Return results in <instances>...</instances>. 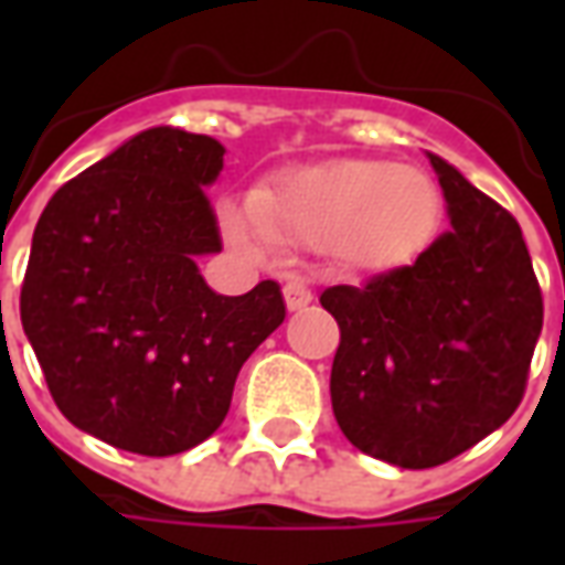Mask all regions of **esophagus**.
<instances>
[{
	"label": "esophagus",
	"mask_w": 565,
	"mask_h": 565,
	"mask_svg": "<svg viewBox=\"0 0 565 565\" xmlns=\"http://www.w3.org/2000/svg\"><path fill=\"white\" fill-rule=\"evenodd\" d=\"M311 299H315V294H311V287H308L302 278H290V281L284 284V302H287V308H290V311L306 308Z\"/></svg>",
	"instance_id": "esophagus-1"
}]
</instances>
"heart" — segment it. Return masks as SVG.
I'll use <instances>...</instances> for the list:
<instances>
[{
	"label": "heart",
	"mask_w": 565,
	"mask_h": 565,
	"mask_svg": "<svg viewBox=\"0 0 565 565\" xmlns=\"http://www.w3.org/2000/svg\"><path fill=\"white\" fill-rule=\"evenodd\" d=\"M250 214L269 238L335 245L360 269H393L433 235L438 199L433 181L412 166L330 160L294 169L259 190Z\"/></svg>",
	"instance_id": "b5f03b06"
}]
</instances>
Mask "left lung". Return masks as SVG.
<instances>
[{
    "instance_id": "obj_1",
    "label": "left lung",
    "mask_w": 565,
    "mask_h": 565,
    "mask_svg": "<svg viewBox=\"0 0 565 565\" xmlns=\"http://www.w3.org/2000/svg\"><path fill=\"white\" fill-rule=\"evenodd\" d=\"M450 230L363 287H327L342 342L332 415L348 441L403 469L454 460L521 405L542 332V290L521 226L429 153Z\"/></svg>"
}]
</instances>
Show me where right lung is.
Masks as SVG:
<instances>
[{"instance_id": "obj_1", "label": "right lung", "mask_w": 565, "mask_h": 565, "mask_svg": "<svg viewBox=\"0 0 565 565\" xmlns=\"http://www.w3.org/2000/svg\"><path fill=\"white\" fill-rule=\"evenodd\" d=\"M221 169V141L145 129L60 186L35 223L23 332L56 408L120 450L205 441L287 315L275 281L221 296L199 275L196 257L223 247L205 193Z\"/></svg>"}]
</instances>
